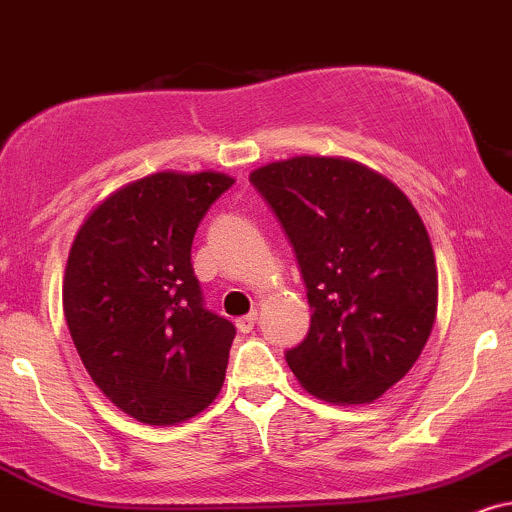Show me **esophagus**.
Wrapping results in <instances>:
<instances>
[{"instance_id":"1","label":"esophagus","mask_w":512,"mask_h":512,"mask_svg":"<svg viewBox=\"0 0 512 512\" xmlns=\"http://www.w3.org/2000/svg\"><path fill=\"white\" fill-rule=\"evenodd\" d=\"M255 324H257V310H252V312H248V315H245V317L236 319V326H238L240 334H250V331L255 329Z\"/></svg>"}]
</instances>
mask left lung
Segmentation results:
<instances>
[{
    "label": "left lung",
    "instance_id": "1",
    "mask_svg": "<svg viewBox=\"0 0 512 512\" xmlns=\"http://www.w3.org/2000/svg\"><path fill=\"white\" fill-rule=\"evenodd\" d=\"M291 240L312 322L286 353L329 403L384 396L420 357L436 319L432 240L403 190L341 157H291L250 174Z\"/></svg>",
    "mask_w": 512,
    "mask_h": 512
}]
</instances>
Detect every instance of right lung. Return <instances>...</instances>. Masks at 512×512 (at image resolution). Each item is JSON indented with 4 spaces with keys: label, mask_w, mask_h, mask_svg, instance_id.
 Returning a JSON list of instances; mask_svg holds the SVG:
<instances>
[{
    "label": "right lung",
    "mask_w": 512,
    "mask_h": 512,
    "mask_svg": "<svg viewBox=\"0 0 512 512\" xmlns=\"http://www.w3.org/2000/svg\"><path fill=\"white\" fill-rule=\"evenodd\" d=\"M233 186L217 171L138 178L102 200L73 238L64 317L85 369L138 422H186L219 396L236 326L202 300L197 226Z\"/></svg>",
    "instance_id": "add662e5"
}]
</instances>
